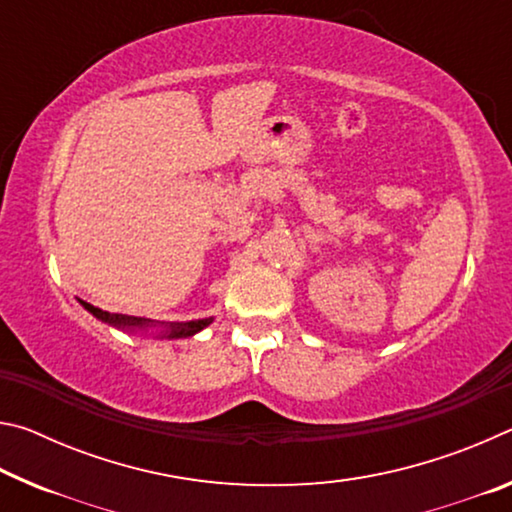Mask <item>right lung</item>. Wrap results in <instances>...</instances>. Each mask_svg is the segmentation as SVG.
I'll return each instance as SVG.
<instances>
[{"label": "right lung", "mask_w": 512, "mask_h": 512, "mask_svg": "<svg viewBox=\"0 0 512 512\" xmlns=\"http://www.w3.org/2000/svg\"><path fill=\"white\" fill-rule=\"evenodd\" d=\"M83 305L85 311H90V314L101 320V323H106L115 329H121V332H128V334H149L153 339H187V336H194L205 329L207 325L212 323V316L210 318H198V320H185V323H162V320H151V318H142V316H126V314H110V311H103L99 307L90 305V302H85L81 298H76Z\"/></svg>", "instance_id": "obj_1"}]
</instances>
